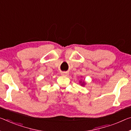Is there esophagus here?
<instances>
[{"instance_id": "1", "label": "esophagus", "mask_w": 131, "mask_h": 131, "mask_svg": "<svg viewBox=\"0 0 131 131\" xmlns=\"http://www.w3.org/2000/svg\"><path fill=\"white\" fill-rule=\"evenodd\" d=\"M61 74L62 76H67L68 75V73L67 72H62L61 73Z\"/></svg>"}]
</instances>
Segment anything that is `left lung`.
Returning <instances> with one entry per match:
<instances>
[{
    "label": "left lung",
    "mask_w": 131,
    "mask_h": 131,
    "mask_svg": "<svg viewBox=\"0 0 131 131\" xmlns=\"http://www.w3.org/2000/svg\"><path fill=\"white\" fill-rule=\"evenodd\" d=\"M80 83L81 84V86H84V85L85 84V82H81V81H80Z\"/></svg>",
    "instance_id": "8db88e82"
}]
</instances>
